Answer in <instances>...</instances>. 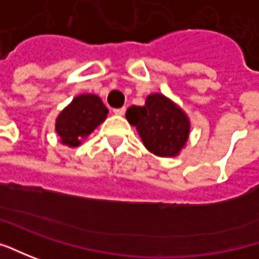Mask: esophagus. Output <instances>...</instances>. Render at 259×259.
<instances>
[{"label": "esophagus", "instance_id": "34e87169", "mask_svg": "<svg viewBox=\"0 0 259 259\" xmlns=\"http://www.w3.org/2000/svg\"><path fill=\"white\" fill-rule=\"evenodd\" d=\"M113 112H114V114H117V116H123L124 112H126V109H124V107H120V109H114Z\"/></svg>", "mask_w": 259, "mask_h": 259}]
</instances>
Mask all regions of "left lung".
<instances>
[{
	"mask_svg": "<svg viewBox=\"0 0 259 259\" xmlns=\"http://www.w3.org/2000/svg\"><path fill=\"white\" fill-rule=\"evenodd\" d=\"M126 119L136 127L145 147L156 156L176 157L186 147L189 116L165 94L150 93L145 106H130Z\"/></svg>",
	"mask_w": 259,
	"mask_h": 259,
	"instance_id": "obj_1",
	"label": "left lung"
}]
</instances>
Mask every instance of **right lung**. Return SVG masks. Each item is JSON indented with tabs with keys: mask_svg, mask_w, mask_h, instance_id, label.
Listing matches in <instances>:
<instances>
[{
	"mask_svg": "<svg viewBox=\"0 0 259 259\" xmlns=\"http://www.w3.org/2000/svg\"><path fill=\"white\" fill-rule=\"evenodd\" d=\"M107 107L102 99L93 93L76 96L71 103L58 113L56 119V133L60 143L67 147H77L89 138L97 126L107 117Z\"/></svg>",
	"mask_w": 259,
	"mask_h": 259,
	"instance_id": "1",
	"label": "right lung"
}]
</instances>
